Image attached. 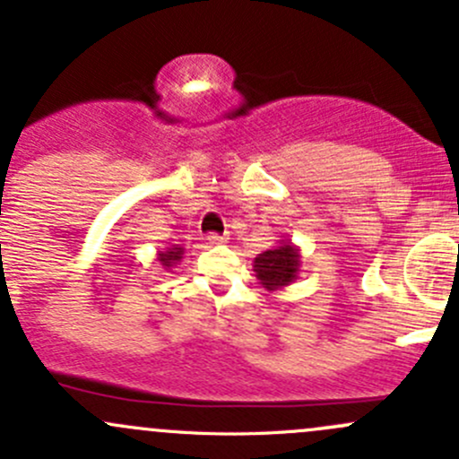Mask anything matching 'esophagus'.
<instances>
[{
	"instance_id": "34e87169",
	"label": "esophagus",
	"mask_w": 459,
	"mask_h": 459,
	"mask_svg": "<svg viewBox=\"0 0 459 459\" xmlns=\"http://www.w3.org/2000/svg\"><path fill=\"white\" fill-rule=\"evenodd\" d=\"M206 239H209V244H213V246H217V244H226V235H217V233H209L206 235Z\"/></svg>"
}]
</instances>
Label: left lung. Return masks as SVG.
<instances>
[{
    "label": "left lung",
    "instance_id": "1",
    "mask_svg": "<svg viewBox=\"0 0 459 459\" xmlns=\"http://www.w3.org/2000/svg\"><path fill=\"white\" fill-rule=\"evenodd\" d=\"M299 266H301V255L292 242H283L277 248L264 250L262 255L255 257V273H257L259 283L266 290H279L283 286H290L297 279Z\"/></svg>",
    "mask_w": 459,
    "mask_h": 459
}]
</instances>
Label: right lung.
Returning a JSON list of instances; mask_svg holds the SVG:
<instances>
[{"mask_svg":"<svg viewBox=\"0 0 459 459\" xmlns=\"http://www.w3.org/2000/svg\"><path fill=\"white\" fill-rule=\"evenodd\" d=\"M182 255H185V248H182V246H173V248L160 250V255H158V259H160L162 266H165V268H171L173 264L180 262Z\"/></svg>","mask_w":459,"mask_h":459,"instance_id":"add662e5","label":"right lung"}]
</instances>
